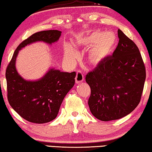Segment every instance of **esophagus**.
I'll return each mask as SVG.
<instances>
[{
	"mask_svg": "<svg viewBox=\"0 0 152 152\" xmlns=\"http://www.w3.org/2000/svg\"><path fill=\"white\" fill-rule=\"evenodd\" d=\"M84 80V75L81 71H78L77 72L76 77H75V81L77 83H80Z\"/></svg>",
	"mask_w": 152,
	"mask_h": 152,
	"instance_id": "obj_1",
	"label": "esophagus"
}]
</instances>
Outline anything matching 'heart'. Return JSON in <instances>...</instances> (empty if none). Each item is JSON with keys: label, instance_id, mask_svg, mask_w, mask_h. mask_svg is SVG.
<instances>
[{"label": "heart", "instance_id": "b5f03b06", "mask_svg": "<svg viewBox=\"0 0 152 152\" xmlns=\"http://www.w3.org/2000/svg\"><path fill=\"white\" fill-rule=\"evenodd\" d=\"M86 42L90 45H94L90 52V59L94 64H98L113 50L117 38L112 32L104 34L102 32L96 31L87 37ZM64 56L67 60L71 62L76 58L77 53L71 44L64 45Z\"/></svg>", "mask_w": 152, "mask_h": 152}]
</instances>
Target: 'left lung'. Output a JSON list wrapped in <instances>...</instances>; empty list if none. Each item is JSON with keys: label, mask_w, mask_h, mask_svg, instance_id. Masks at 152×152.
Instances as JSON below:
<instances>
[{"label": "left lung", "mask_w": 152, "mask_h": 152, "mask_svg": "<svg viewBox=\"0 0 152 152\" xmlns=\"http://www.w3.org/2000/svg\"><path fill=\"white\" fill-rule=\"evenodd\" d=\"M112 56L105 57L86 75L91 94V113L101 121L118 120L139 104L146 77L145 67L138 47L122 30Z\"/></svg>", "instance_id": "obj_1"}]
</instances>
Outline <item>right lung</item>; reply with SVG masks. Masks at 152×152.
Returning a JSON list of instances; mask_svg holds the SVG:
<instances>
[{
  "label": "right lung",
  "instance_id": "right-lung-1",
  "mask_svg": "<svg viewBox=\"0 0 152 152\" xmlns=\"http://www.w3.org/2000/svg\"><path fill=\"white\" fill-rule=\"evenodd\" d=\"M61 32L50 30L32 34L18 45L7 67L8 101L14 110L30 122L44 124L56 118L63 99L75 82L76 73L52 69L38 81H26L16 71V58L21 49L28 44L37 41L52 44L59 39Z\"/></svg>",
  "mask_w": 152,
  "mask_h": 152
}]
</instances>
